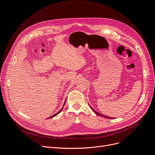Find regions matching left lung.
<instances>
[{
  "instance_id": "1",
  "label": "left lung",
  "mask_w": 155,
  "mask_h": 155,
  "mask_svg": "<svg viewBox=\"0 0 155 155\" xmlns=\"http://www.w3.org/2000/svg\"><path fill=\"white\" fill-rule=\"evenodd\" d=\"M91 109H92V110L96 114H97V115H99V116H102V117H105V118H109V119H112L113 117H107V116H104V115H102V114H100V113H99V112H96L91 106Z\"/></svg>"
}]
</instances>
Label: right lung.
<instances>
[{
    "mask_svg": "<svg viewBox=\"0 0 155 155\" xmlns=\"http://www.w3.org/2000/svg\"><path fill=\"white\" fill-rule=\"evenodd\" d=\"M65 101H66V100H65ZM65 101H64V103H65ZM64 105H63V106H64ZM63 107H62V108L61 109V110H59V111H58V112H57V113H56V114H54L53 116H51L50 117H49V118H51V117H54V116H56V115H58V114H59V113H60V112L61 111V110L63 109Z\"/></svg>",
    "mask_w": 155,
    "mask_h": 155,
    "instance_id": "1",
    "label": "right lung"
}]
</instances>
